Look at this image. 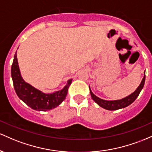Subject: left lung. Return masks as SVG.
Here are the masks:
<instances>
[{
    "label": "left lung",
    "instance_id": "obj_1",
    "mask_svg": "<svg viewBox=\"0 0 152 152\" xmlns=\"http://www.w3.org/2000/svg\"><path fill=\"white\" fill-rule=\"evenodd\" d=\"M145 77L146 76L143 78L142 81H141V84L139 85V86L138 87V88L136 89L132 94H131L129 96L126 97V98L121 99V100H111V101H109V100H105L103 99H100L98 98L96 95H95L92 93V91L90 89V95H91L92 98L97 104H98L100 107H102L103 108L106 109V110H118V109H121L123 108H125V107L128 106L130 104H131L134 100H136V98L139 96V93H140L141 90H142L143 87L145 83Z\"/></svg>",
    "mask_w": 152,
    "mask_h": 152
}]
</instances>
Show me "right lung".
Wrapping results in <instances>:
<instances>
[{
	"mask_svg": "<svg viewBox=\"0 0 152 152\" xmlns=\"http://www.w3.org/2000/svg\"><path fill=\"white\" fill-rule=\"evenodd\" d=\"M11 77L13 86L18 98L23 100L30 108L36 110L46 111L53 109L62 103L67 94L68 88L72 83V80L62 90L55 92L52 94H45L25 83L22 79L18 68L16 52L13 58L11 66Z\"/></svg>",
	"mask_w": 152,
	"mask_h": 152,
	"instance_id": "obj_1",
	"label": "right lung"
}]
</instances>
